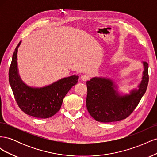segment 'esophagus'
Segmentation results:
<instances>
[{"label":"esophagus","mask_w":157,"mask_h":157,"mask_svg":"<svg viewBox=\"0 0 157 157\" xmlns=\"http://www.w3.org/2000/svg\"><path fill=\"white\" fill-rule=\"evenodd\" d=\"M80 78H81V80H83V81H86V80H88L90 78V77L87 75H81V77Z\"/></svg>","instance_id":"obj_1"}]
</instances>
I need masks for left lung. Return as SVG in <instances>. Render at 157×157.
<instances>
[{
  "instance_id": "obj_1",
  "label": "left lung",
  "mask_w": 157,
  "mask_h": 157,
  "mask_svg": "<svg viewBox=\"0 0 157 157\" xmlns=\"http://www.w3.org/2000/svg\"><path fill=\"white\" fill-rule=\"evenodd\" d=\"M144 66L139 89L132 90L130 95L124 96H119L110 79L94 77L87 81L86 107L90 115L101 122H116L129 117L139 104L148 85V63L144 61Z\"/></svg>"
}]
</instances>
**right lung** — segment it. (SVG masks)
Returning <instances> with one entry per match:
<instances>
[{"instance_id":"right-lung-1","label":"right lung","mask_w":157,"mask_h":157,"mask_svg":"<svg viewBox=\"0 0 157 157\" xmlns=\"http://www.w3.org/2000/svg\"><path fill=\"white\" fill-rule=\"evenodd\" d=\"M16 46L9 68V82L14 98L21 110L27 115L39 118H47L59 111L63 98L69 90L78 82V76L61 79L48 86L34 88L26 86L18 75Z\"/></svg>"}]
</instances>
